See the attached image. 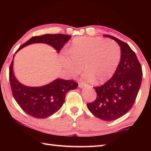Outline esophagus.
<instances>
[{"instance_id":"obj_1","label":"esophagus","mask_w":151,"mask_h":151,"mask_svg":"<svg viewBox=\"0 0 151 151\" xmlns=\"http://www.w3.org/2000/svg\"><path fill=\"white\" fill-rule=\"evenodd\" d=\"M78 86L80 88H83L84 87V86H89L88 84H86L85 83H83V82H79L78 83Z\"/></svg>"}]
</instances>
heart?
Instances as JSON below:
<instances>
[{
  "label": "heart",
  "instance_id": "obj_1",
  "mask_svg": "<svg viewBox=\"0 0 151 151\" xmlns=\"http://www.w3.org/2000/svg\"><path fill=\"white\" fill-rule=\"evenodd\" d=\"M69 55L60 56L62 65L69 75L75 76L84 63V78L104 82L114 75L119 63L121 48L114 40L99 37H81L74 40L69 49Z\"/></svg>",
  "mask_w": 151,
  "mask_h": 151
}]
</instances>
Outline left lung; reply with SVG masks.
Listing matches in <instances>:
<instances>
[{
    "instance_id": "obj_1",
    "label": "left lung",
    "mask_w": 151,
    "mask_h": 151,
    "mask_svg": "<svg viewBox=\"0 0 151 151\" xmlns=\"http://www.w3.org/2000/svg\"><path fill=\"white\" fill-rule=\"evenodd\" d=\"M121 47L120 62L108 81L95 87L97 97L87 104L92 114L104 121H113L123 116L135 102L142 81V68L135 52L129 45L110 35Z\"/></svg>"
}]
</instances>
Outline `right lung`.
Returning <instances> with one entry per match:
<instances>
[{
  "instance_id": "obj_1",
  "label": "right lung",
  "mask_w": 151,
  "mask_h": 151,
  "mask_svg": "<svg viewBox=\"0 0 151 151\" xmlns=\"http://www.w3.org/2000/svg\"><path fill=\"white\" fill-rule=\"evenodd\" d=\"M70 37L65 34H45L34 36L21 45L16 52L24 47L35 43L49 44L59 52ZM13 63L14 58L9 69L12 95L22 110L35 118H47L55 114L63 106L67 93L78 87V83L73 80L62 79H56L41 87L25 86L15 78L13 72Z\"/></svg>"
}]
</instances>
